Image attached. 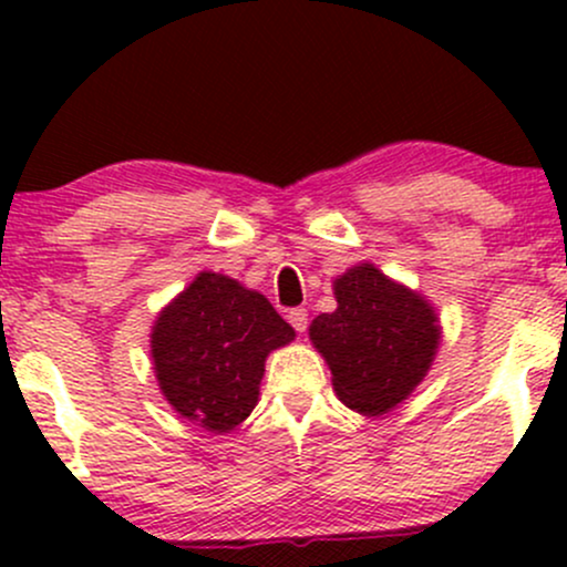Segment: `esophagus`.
I'll use <instances>...</instances> for the list:
<instances>
[{
	"instance_id": "esophagus-1",
	"label": "esophagus",
	"mask_w": 567,
	"mask_h": 567,
	"mask_svg": "<svg viewBox=\"0 0 567 567\" xmlns=\"http://www.w3.org/2000/svg\"><path fill=\"white\" fill-rule=\"evenodd\" d=\"M288 322L298 330V333H306V324H309V315H306V309H290L288 311Z\"/></svg>"
}]
</instances>
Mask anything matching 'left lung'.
<instances>
[{
  "mask_svg": "<svg viewBox=\"0 0 567 567\" xmlns=\"http://www.w3.org/2000/svg\"><path fill=\"white\" fill-rule=\"evenodd\" d=\"M336 311L309 324V338L333 373L343 405L362 415H383L426 379L440 349L434 306L375 269L357 264L336 277Z\"/></svg>",
  "mask_w": 567,
  "mask_h": 567,
  "instance_id": "8db88e82",
  "label": "left lung"
}]
</instances>
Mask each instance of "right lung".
<instances>
[{
  "label": "right lung",
  "mask_w": 567,
  "mask_h": 567,
  "mask_svg": "<svg viewBox=\"0 0 567 567\" xmlns=\"http://www.w3.org/2000/svg\"><path fill=\"white\" fill-rule=\"evenodd\" d=\"M296 338L269 298L237 279L199 271L152 324L159 392L178 415L213 434L258 405L266 357Z\"/></svg>",
  "instance_id": "obj_1"
}]
</instances>
